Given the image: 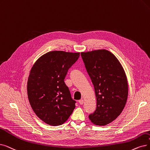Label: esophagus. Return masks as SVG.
<instances>
[{
	"label": "esophagus",
	"mask_w": 150,
	"mask_h": 150,
	"mask_svg": "<svg viewBox=\"0 0 150 150\" xmlns=\"http://www.w3.org/2000/svg\"><path fill=\"white\" fill-rule=\"evenodd\" d=\"M79 103L81 104V105H82V104H83V103H84V100L83 99H81L79 100Z\"/></svg>",
	"instance_id": "1"
}]
</instances>
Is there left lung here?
<instances>
[{
  "instance_id": "obj_1",
  "label": "left lung",
  "mask_w": 150,
  "mask_h": 150,
  "mask_svg": "<svg viewBox=\"0 0 150 150\" xmlns=\"http://www.w3.org/2000/svg\"><path fill=\"white\" fill-rule=\"evenodd\" d=\"M87 72L94 85L97 100L91 121L105 126L114 121L125 107L128 96L126 75L116 57L106 50L81 53Z\"/></svg>"
}]
</instances>
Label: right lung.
Here are the masks:
<instances>
[{"instance_id":"1","label":"right lung","mask_w":150,"mask_h":150,"mask_svg":"<svg viewBox=\"0 0 150 150\" xmlns=\"http://www.w3.org/2000/svg\"><path fill=\"white\" fill-rule=\"evenodd\" d=\"M79 56L80 53L50 51L39 57L30 71L29 103L36 115L49 125H62L75 108L76 101L71 99L64 79Z\"/></svg>"}]
</instances>
